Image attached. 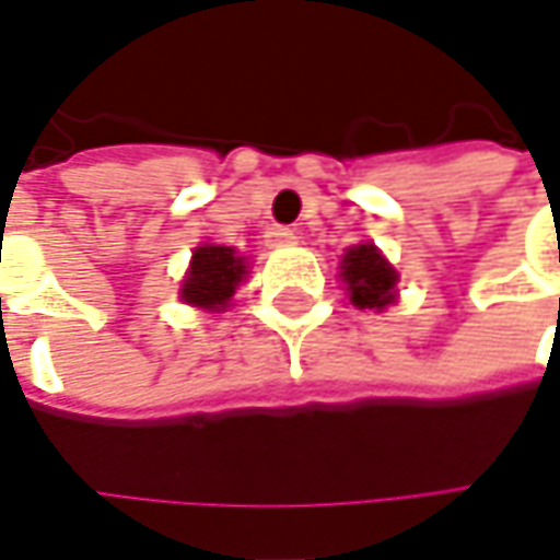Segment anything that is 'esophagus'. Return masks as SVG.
Instances as JSON below:
<instances>
[{
    "instance_id": "esophagus-1",
    "label": "esophagus",
    "mask_w": 560,
    "mask_h": 560,
    "mask_svg": "<svg viewBox=\"0 0 560 560\" xmlns=\"http://www.w3.org/2000/svg\"><path fill=\"white\" fill-rule=\"evenodd\" d=\"M295 240H299V236L292 233L290 226H280V224L268 226V243H270V246H292Z\"/></svg>"
}]
</instances>
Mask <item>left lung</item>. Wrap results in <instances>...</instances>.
<instances>
[{"instance_id": "8db88e82", "label": "left lung", "mask_w": 560, "mask_h": 560, "mask_svg": "<svg viewBox=\"0 0 560 560\" xmlns=\"http://www.w3.org/2000/svg\"><path fill=\"white\" fill-rule=\"evenodd\" d=\"M339 277L346 283L349 302L355 308H374L383 312L386 305L396 302V268L380 255L374 243H358V246L346 248L342 261H339Z\"/></svg>"}]
</instances>
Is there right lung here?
Listing matches in <instances>:
<instances>
[{"instance_id":"1","label":"right lung","mask_w":560,"mask_h":560,"mask_svg":"<svg viewBox=\"0 0 560 560\" xmlns=\"http://www.w3.org/2000/svg\"><path fill=\"white\" fill-rule=\"evenodd\" d=\"M246 258L236 255V248L202 243L192 252V261L180 283V299L192 308L205 312H224L236 287L248 273Z\"/></svg>"}]
</instances>
